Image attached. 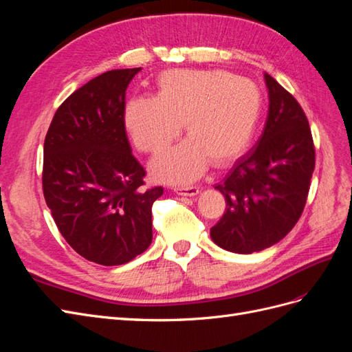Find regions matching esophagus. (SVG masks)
I'll use <instances>...</instances> for the list:
<instances>
[{
  "instance_id": "1",
  "label": "esophagus",
  "mask_w": 352,
  "mask_h": 352,
  "mask_svg": "<svg viewBox=\"0 0 352 352\" xmlns=\"http://www.w3.org/2000/svg\"><path fill=\"white\" fill-rule=\"evenodd\" d=\"M175 192L182 197H194L199 192V189L197 186H176Z\"/></svg>"
}]
</instances>
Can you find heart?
Wrapping results in <instances>:
<instances>
[{"instance_id":"1","label":"heart","mask_w":352,"mask_h":352,"mask_svg":"<svg viewBox=\"0 0 352 352\" xmlns=\"http://www.w3.org/2000/svg\"><path fill=\"white\" fill-rule=\"evenodd\" d=\"M261 109V94L248 79L219 70H168L157 80V94L126 105L124 123L144 153L164 151L184 123L189 140L162 155L153 175L188 184L207 168L226 166L248 145Z\"/></svg>"}]
</instances>
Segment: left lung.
Segmentation results:
<instances>
[{"label": "left lung", "mask_w": 352, "mask_h": 352, "mask_svg": "<svg viewBox=\"0 0 352 352\" xmlns=\"http://www.w3.org/2000/svg\"><path fill=\"white\" fill-rule=\"evenodd\" d=\"M269 114L252 150L217 184L226 210L211 238L232 252L251 254L283 239L300 220L316 166L310 124L294 95L264 74Z\"/></svg>", "instance_id": "8db88e82"}]
</instances>
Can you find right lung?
<instances>
[{"label":"right lung","mask_w":352,"mask_h":352,"mask_svg":"<svg viewBox=\"0 0 352 352\" xmlns=\"http://www.w3.org/2000/svg\"><path fill=\"white\" fill-rule=\"evenodd\" d=\"M141 67L105 72L57 109L44 142L42 190L70 247L88 261L120 265L153 241L154 201L124 126L126 89Z\"/></svg>","instance_id":"add662e5"}]
</instances>
